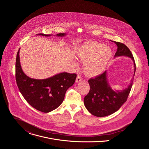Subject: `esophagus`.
Masks as SVG:
<instances>
[{
    "label": "esophagus",
    "instance_id": "obj_1",
    "mask_svg": "<svg viewBox=\"0 0 149 149\" xmlns=\"http://www.w3.org/2000/svg\"><path fill=\"white\" fill-rule=\"evenodd\" d=\"M82 81V78H81V77H80V76H78L77 77V78H76V82L77 83H78V82H81Z\"/></svg>",
    "mask_w": 149,
    "mask_h": 149
}]
</instances>
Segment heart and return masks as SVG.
Wrapping results in <instances>:
<instances>
[{"label":"heart","instance_id":"1","mask_svg":"<svg viewBox=\"0 0 149 149\" xmlns=\"http://www.w3.org/2000/svg\"><path fill=\"white\" fill-rule=\"evenodd\" d=\"M78 59L84 63V71L87 76L94 77L101 75L107 68L112 58L111 48L97 42H84L77 50ZM75 67L78 63L74 61Z\"/></svg>","mask_w":149,"mask_h":149}]
</instances>
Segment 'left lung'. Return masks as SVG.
Instances as JSON below:
<instances>
[{"label": "left lung", "instance_id": "1", "mask_svg": "<svg viewBox=\"0 0 149 149\" xmlns=\"http://www.w3.org/2000/svg\"><path fill=\"white\" fill-rule=\"evenodd\" d=\"M117 46V51L114 58L118 56H127L130 58L134 64V75L136 72V64L133 55L124 44L115 42ZM133 78L130 84L123 90H113L107 79V72L88 80L90 86L89 93L84 97L85 107L93 115L96 117H105L111 115L118 111L122 105L125 102L132 89Z\"/></svg>", "mask_w": 149, "mask_h": 149}]
</instances>
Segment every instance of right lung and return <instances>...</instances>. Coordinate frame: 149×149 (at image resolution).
Segmentation results:
<instances>
[{
	"instance_id": "right-lung-1",
	"label": "right lung",
	"mask_w": 149,
	"mask_h": 149,
	"mask_svg": "<svg viewBox=\"0 0 149 149\" xmlns=\"http://www.w3.org/2000/svg\"><path fill=\"white\" fill-rule=\"evenodd\" d=\"M36 35L50 36L52 35L39 33ZM66 33H58L56 36L63 37ZM19 51L16 60V80L19 90L26 101L36 110L49 113L62 103L65 93L75 81L77 75L60 72L46 79H34L27 76L21 67Z\"/></svg>"
}]
</instances>
